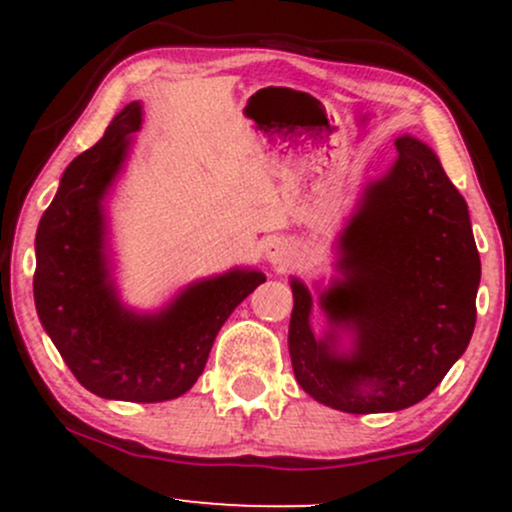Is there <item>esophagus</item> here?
Returning a JSON list of instances; mask_svg holds the SVG:
<instances>
[{"mask_svg":"<svg viewBox=\"0 0 512 512\" xmlns=\"http://www.w3.org/2000/svg\"><path fill=\"white\" fill-rule=\"evenodd\" d=\"M264 257H267V262L274 264V267H289L293 260L291 243L284 238H272L264 245Z\"/></svg>","mask_w":512,"mask_h":512,"instance_id":"esophagus-1","label":"esophagus"}]
</instances>
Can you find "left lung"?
Returning <instances> with one entry per match:
<instances>
[{
    "label": "left lung",
    "mask_w": 512,
    "mask_h": 512,
    "mask_svg": "<svg viewBox=\"0 0 512 512\" xmlns=\"http://www.w3.org/2000/svg\"><path fill=\"white\" fill-rule=\"evenodd\" d=\"M358 197L339 233L337 276L315 284L327 330L310 327L313 293L291 276L289 354L298 385L346 414H385L431 395L467 349L481 262L464 197L421 139Z\"/></svg>",
    "instance_id": "1"
}]
</instances>
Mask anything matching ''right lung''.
<instances>
[{
    "label": "right lung",
    "mask_w": 512,
    "mask_h": 512,
    "mask_svg": "<svg viewBox=\"0 0 512 512\" xmlns=\"http://www.w3.org/2000/svg\"><path fill=\"white\" fill-rule=\"evenodd\" d=\"M144 108L113 117L101 142L69 163L35 233V310L74 378L93 395L166 402L202 375L216 334L264 276L228 269L187 284L154 313L122 303L110 260L105 199L125 168Z\"/></svg>",
    "instance_id": "add662e5"
}]
</instances>
